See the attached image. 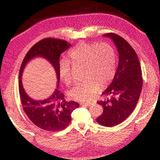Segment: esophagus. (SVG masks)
<instances>
[{
    "label": "esophagus",
    "mask_w": 160,
    "mask_h": 160,
    "mask_svg": "<svg viewBox=\"0 0 160 160\" xmlns=\"http://www.w3.org/2000/svg\"><path fill=\"white\" fill-rule=\"evenodd\" d=\"M92 104V102H82V103H81V104L85 105V106H90Z\"/></svg>",
    "instance_id": "34e87169"
}]
</instances>
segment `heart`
Returning a JSON list of instances; mask_svg holds the SVG:
<instances>
[{"label": "heart", "instance_id": "1", "mask_svg": "<svg viewBox=\"0 0 160 160\" xmlns=\"http://www.w3.org/2000/svg\"><path fill=\"white\" fill-rule=\"evenodd\" d=\"M69 61L75 67H82V82L77 83L68 92L70 98L77 101L89 100L95 95L99 85L104 88L115 74L116 56L112 46L107 43L78 44L69 53ZM59 75L66 85L72 82V68L67 62H62Z\"/></svg>", "mask_w": 160, "mask_h": 160}]
</instances>
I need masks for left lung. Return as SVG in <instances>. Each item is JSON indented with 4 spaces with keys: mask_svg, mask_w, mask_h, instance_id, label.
Returning <instances> with one entry per match:
<instances>
[{
    "mask_svg": "<svg viewBox=\"0 0 160 160\" xmlns=\"http://www.w3.org/2000/svg\"><path fill=\"white\" fill-rule=\"evenodd\" d=\"M118 52V66L112 82L102 95L104 99L97 102L103 107V113L97 118L100 125L112 127L122 123L133 112L142 88V70L133 48L119 35L107 33Z\"/></svg>",
    "mask_w": 160,
    "mask_h": 160,
    "instance_id": "8db88e82",
    "label": "left lung"
}]
</instances>
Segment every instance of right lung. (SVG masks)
<instances>
[{
  "label": "right lung",
  "mask_w": 160,
  "mask_h": 160,
  "mask_svg": "<svg viewBox=\"0 0 160 160\" xmlns=\"http://www.w3.org/2000/svg\"><path fill=\"white\" fill-rule=\"evenodd\" d=\"M69 43L64 40L46 38L38 42L27 53L22 63L19 73V92L27 116L34 125L48 131H60L68 127L71 121V113L80 104L73 101L66 102L64 94L56 89L52 95L44 100H34L29 97L22 84V75L27 63L34 57H43L52 64L56 70L58 85L60 79L61 54L70 47Z\"/></svg>",
  "instance_id": "1"
}]
</instances>
